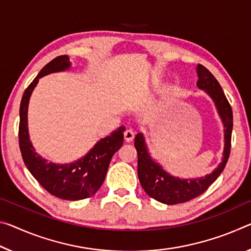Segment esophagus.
<instances>
[{
    "label": "esophagus",
    "instance_id": "1",
    "mask_svg": "<svg viewBox=\"0 0 251 251\" xmlns=\"http://www.w3.org/2000/svg\"><path fill=\"white\" fill-rule=\"evenodd\" d=\"M124 137H125V141L126 142H132L135 137V132L132 128H128L125 130L124 133Z\"/></svg>",
    "mask_w": 251,
    "mask_h": 251
}]
</instances>
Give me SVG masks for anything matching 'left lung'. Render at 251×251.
<instances>
[{
    "mask_svg": "<svg viewBox=\"0 0 251 251\" xmlns=\"http://www.w3.org/2000/svg\"><path fill=\"white\" fill-rule=\"evenodd\" d=\"M197 74L199 78L197 86L212 99L224 124V153L221 162L210 174L201 177L181 178L166 172L160 163L151 156L144 135L138 133L135 136V147L137 151V174L141 185L151 198L164 204L183 203L205 192L222 173L230 155L233 126L231 106L226 98L220 83L205 67L198 65Z\"/></svg>",
    "mask_w": 251,
    "mask_h": 251,
    "instance_id": "left-lung-1",
    "label": "left lung"
}]
</instances>
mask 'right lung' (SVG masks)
I'll list each match as a JSON object with an SVG mask.
<instances>
[{
	"instance_id": "obj_1",
	"label": "right lung",
	"mask_w": 251,
	"mask_h": 251,
	"mask_svg": "<svg viewBox=\"0 0 251 251\" xmlns=\"http://www.w3.org/2000/svg\"><path fill=\"white\" fill-rule=\"evenodd\" d=\"M68 55H59L46 65L25 89L20 105L19 144L25 164L40 184L52 196L63 200L77 201L94 196L105 180L113 155L124 142L125 127L99 140L93 149L77 161L57 164L35 152L27 128V107L32 91L43 75L70 69Z\"/></svg>"
}]
</instances>
